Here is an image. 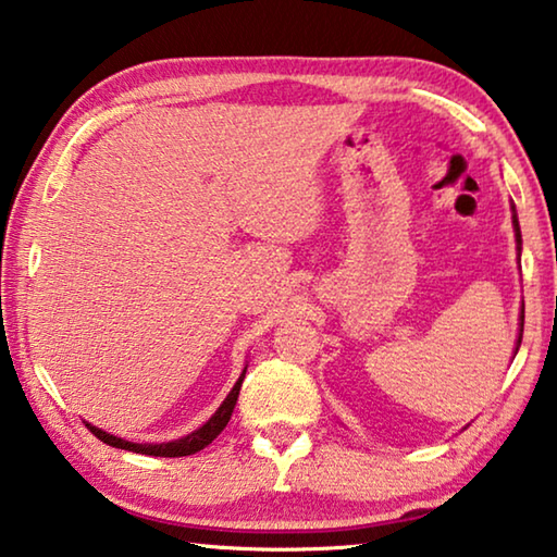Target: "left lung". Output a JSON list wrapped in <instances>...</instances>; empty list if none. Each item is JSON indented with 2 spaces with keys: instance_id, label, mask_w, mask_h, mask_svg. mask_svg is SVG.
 I'll list each match as a JSON object with an SVG mask.
<instances>
[{
  "instance_id": "1",
  "label": "left lung",
  "mask_w": 557,
  "mask_h": 557,
  "mask_svg": "<svg viewBox=\"0 0 557 557\" xmlns=\"http://www.w3.org/2000/svg\"><path fill=\"white\" fill-rule=\"evenodd\" d=\"M513 225H516V237H518V245H520V231H518V220L513 215ZM518 347H520V337H518Z\"/></svg>"
}]
</instances>
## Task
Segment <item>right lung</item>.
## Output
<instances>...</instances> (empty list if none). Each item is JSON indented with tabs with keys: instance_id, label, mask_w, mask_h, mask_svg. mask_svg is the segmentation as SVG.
<instances>
[{
	"instance_id": "1",
	"label": "right lung",
	"mask_w": 557,
	"mask_h": 557,
	"mask_svg": "<svg viewBox=\"0 0 557 557\" xmlns=\"http://www.w3.org/2000/svg\"><path fill=\"white\" fill-rule=\"evenodd\" d=\"M243 379H245V372L243 376L237 379L233 392L227 394V399L220 404V409L210 417L206 423L198 431H193V434L183 436L178 441H168V444H134V441H123L119 436H111L106 434V431L91 426V423H86L88 431L91 434L103 441V444L109 446H116V448H123V451H134V454H146V456H165V458H175V456H190V454H198L206 448L208 444H213V441L218 438L220 431H223L227 426V421H231L233 417V409L237 404V394H240V386H243Z\"/></svg>"
}]
</instances>
